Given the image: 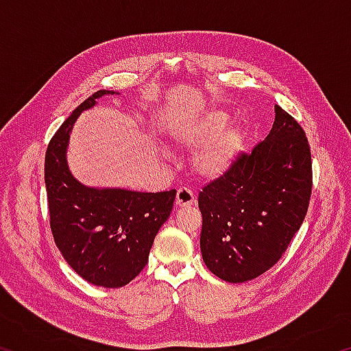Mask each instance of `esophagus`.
<instances>
[{"label":"esophagus","mask_w":351,"mask_h":351,"mask_svg":"<svg viewBox=\"0 0 351 351\" xmlns=\"http://www.w3.org/2000/svg\"><path fill=\"white\" fill-rule=\"evenodd\" d=\"M176 206L178 207H187V206H192L195 203V195L192 190H189L186 187L180 189L176 192Z\"/></svg>","instance_id":"esophagus-1"}]
</instances>
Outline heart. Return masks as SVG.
Here are the masks:
<instances>
[{"mask_svg": "<svg viewBox=\"0 0 351 351\" xmlns=\"http://www.w3.org/2000/svg\"><path fill=\"white\" fill-rule=\"evenodd\" d=\"M229 123L221 110L206 111L171 130V141L182 150H195L192 169L199 180L218 181L239 162L246 147V132Z\"/></svg>", "mask_w": 351, "mask_h": 351, "instance_id": "obj_1", "label": "heart"}]
</instances>
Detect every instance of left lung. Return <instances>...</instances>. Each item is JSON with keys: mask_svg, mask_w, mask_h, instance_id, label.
Wrapping results in <instances>:
<instances>
[{"mask_svg": "<svg viewBox=\"0 0 351 351\" xmlns=\"http://www.w3.org/2000/svg\"><path fill=\"white\" fill-rule=\"evenodd\" d=\"M269 134L198 197L199 247L210 272L243 283L272 268L304 223L311 197L305 132L280 106Z\"/></svg>", "mask_w": 351, "mask_h": 351, "instance_id": "obj_1", "label": "left lung"}]
</instances>
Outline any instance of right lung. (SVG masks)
<instances>
[{"mask_svg": "<svg viewBox=\"0 0 351 351\" xmlns=\"http://www.w3.org/2000/svg\"><path fill=\"white\" fill-rule=\"evenodd\" d=\"M110 94L119 93H94L62 123L47 145L45 182L51 230L63 258L86 282L121 288L145 268L154 237L173 209L176 190L90 187L71 173L66 153L77 117Z\"/></svg>", "mask_w": 351, "mask_h": 351, "instance_id": "1", "label": "right lung"}]
</instances>
